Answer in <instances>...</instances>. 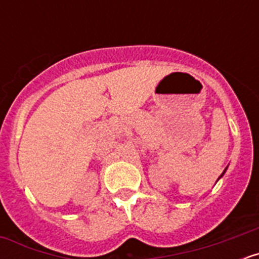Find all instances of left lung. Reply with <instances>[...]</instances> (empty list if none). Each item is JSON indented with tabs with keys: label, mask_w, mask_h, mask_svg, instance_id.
<instances>
[{
	"label": "left lung",
	"mask_w": 259,
	"mask_h": 259,
	"mask_svg": "<svg viewBox=\"0 0 259 259\" xmlns=\"http://www.w3.org/2000/svg\"><path fill=\"white\" fill-rule=\"evenodd\" d=\"M224 171H226V170H224ZM224 171H223V174H224ZM223 174H222V175H223ZM222 175H221V178H222Z\"/></svg>",
	"instance_id": "8db88e82"
}]
</instances>
